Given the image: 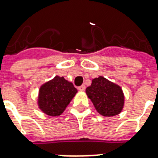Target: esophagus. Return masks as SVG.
<instances>
[{
	"label": "esophagus",
	"instance_id": "1",
	"mask_svg": "<svg viewBox=\"0 0 158 158\" xmlns=\"http://www.w3.org/2000/svg\"><path fill=\"white\" fill-rule=\"evenodd\" d=\"M85 89V85H82L79 87V90H80V91H84Z\"/></svg>",
	"mask_w": 158,
	"mask_h": 158
}]
</instances>
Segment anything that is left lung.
<instances>
[{
  "instance_id": "1",
  "label": "left lung",
  "mask_w": 158,
  "mask_h": 158,
  "mask_svg": "<svg viewBox=\"0 0 158 158\" xmlns=\"http://www.w3.org/2000/svg\"><path fill=\"white\" fill-rule=\"evenodd\" d=\"M85 92L101 115L113 117L123 111L125 96L121 86L103 76L92 79L91 85L86 88Z\"/></svg>"
}]
</instances>
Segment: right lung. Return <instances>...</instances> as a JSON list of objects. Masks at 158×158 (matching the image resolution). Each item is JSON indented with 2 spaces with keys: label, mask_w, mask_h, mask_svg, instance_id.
I'll use <instances>...</instances> for the list:
<instances>
[{
  "label": "right lung",
  "mask_w": 158,
  "mask_h": 158,
  "mask_svg": "<svg viewBox=\"0 0 158 158\" xmlns=\"http://www.w3.org/2000/svg\"><path fill=\"white\" fill-rule=\"evenodd\" d=\"M78 90L72 82L56 75L40 85L37 97L39 109L50 117L60 116L69 106Z\"/></svg>",
  "instance_id": "obj_1"
}]
</instances>
